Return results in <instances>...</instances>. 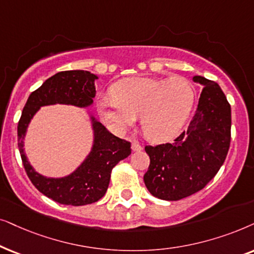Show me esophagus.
Returning a JSON list of instances; mask_svg holds the SVG:
<instances>
[{
    "mask_svg": "<svg viewBox=\"0 0 254 254\" xmlns=\"http://www.w3.org/2000/svg\"><path fill=\"white\" fill-rule=\"evenodd\" d=\"M131 148H132L133 152H140L141 150H143L141 145L139 143H137V141H133L132 145H131Z\"/></svg>",
    "mask_w": 254,
    "mask_h": 254,
    "instance_id": "esophagus-1",
    "label": "esophagus"
}]
</instances>
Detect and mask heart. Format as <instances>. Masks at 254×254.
<instances>
[{
  "label": "heart",
  "instance_id": "obj_1",
  "mask_svg": "<svg viewBox=\"0 0 254 254\" xmlns=\"http://www.w3.org/2000/svg\"><path fill=\"white\" fill-rule=\"evenodd\" d=\"M114 97L97 102L100 116L111 129L124 132L140 118L144 136L155 143L177 137L191 113L195 90L184 77L130 76L110 88Z\"/></svg>",
  "mask_w": 254,
  "mask_h": 254
}]
</instances>
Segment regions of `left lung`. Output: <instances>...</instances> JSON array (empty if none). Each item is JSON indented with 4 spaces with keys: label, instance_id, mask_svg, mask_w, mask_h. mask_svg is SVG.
Segmentation results:
<instances>
[{
    "label": "left lung",
    "instance_id": "obj_1",
    "mask_svg": "<svg viewBox=\"0 0 254 254\" xmlns=\"http://www.w3.org/2000/svg\"><path fill=\"white\" fill-rule=\"evenodd\" d=\"M202 89L187 131L174 143L145 146L150 166L144 182L154 197L179 201L190 196L217 174L231 139V107L215 81L195 75Z\"/></svg>",
    "mask_w": 254,
    "mask_h": 254
}]
</instances>
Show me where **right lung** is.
I'll use <instances>...</instances> for the list:
<instances>
[{
    "label": "right lung",
    "instance_id": "add662e5",
    "mask_svg": "<svg viewBox=\"0 0 254 254\" xmlns=\"http://www.w3.org/2000/svg\"><path fill=\"white\" fill-rule=\"evenodd\" d=\"M99 76L88 70H65L51 76L31 93L17 127L18 148L25 172L35 187L60 204L84 205L99 201L106 194L111 170L131 154V144L109 132L88 113L93 131L89 153L72 173L62 178L45 177L37 172L24 152V138L29 124L42 107L66 104L88 108L94 103L95 80Z\"/></svg>",
    "mask_w": 254,
    "mask_h": 254
}]
</instances>
